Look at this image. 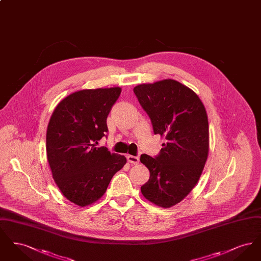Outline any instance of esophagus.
Segmentation results:
<instances>
[{"label": "esophagus", "instance_id": "1", "mask_svg": "<svg viewBox=\"0 0 261 261\" xmlns=\"http://www.w3.org/2000/svg\"><path fill=\"white\" fill-rule=\"evenodd\" d=\"M127 161L130 162V163H132V164H138L139 162H140V159H139V156L128 154V155H127Z\"/></svg>", "mask_w": 261, "mask_h": 261}]
</instances>
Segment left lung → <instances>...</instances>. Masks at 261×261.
<instances>
[{"instance_id": "left-lung-1", "label": "left lung", "mask_w": 261, "mask_h": 261, "mask_svg": "<svg viewBox=\"0 0 261 261\" xmlns=\"http://www.w3.org/2000/svg\"><path fill=\"white\" fill-rule=\"evenodd\" d=\"M134 93L154 134L166 140L156 156L141 155L149 170L141 192L152 203L170 207L189 195L203 170L210 148L207 114L198 95L172 79L138 85Z\"/></svg>"}]
</instances>
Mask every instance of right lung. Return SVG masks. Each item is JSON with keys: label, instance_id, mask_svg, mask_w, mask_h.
I'll return each mask as SVG.
<instances>
[{"label": "right lung", "instance_id": "obj_1", "mask_svg": "<svg viewBox=\"0 0 261 261\" xmlns=\"http://www.w3.org/2000/svg\"><path fill=\"white\" fill-rule=\"evenodd\" d=\"M120 93L119 87L75 92L50 116L46 149L53 178L62 195L79 206L100 199L126 163L124 155L96 147L107 137V118Z\"/></svg>", "mask_w": 261, "mask_h": 261}]
</instances>
